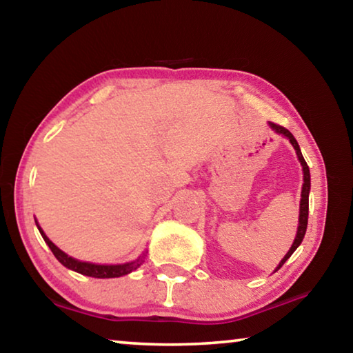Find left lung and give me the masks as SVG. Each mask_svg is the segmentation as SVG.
Here are the masks:
<instances>
[{"label": "left lung", "instance_id": "1", "mask_svg": "<svg viewBox=\"0 0 353 353\" xmlns=\"http://www.w3.org/2000/svg\"><path fill=\"white\" fill-rule=\"evenodd\" d=\"M270 126L276 130V132L279 134H283L285 137H288V140L291 141V145L294 146L296 149V154L299 157V162H301L302 168H303V187H302V199H301V214H299V227H297V235L294 238V243H292L291 249L288 250V254H286L283 256V260L280 261V265L277 266V270H280V268L283 266V263L290 259V256L292 255V252L299 248V244L302 243L303 236H305V232H307V224H308V193H310V170H308V165L305 162V159H303V155L301 152V148H299L297 141L294 137H292V134L290 132L288 129H285L283 126H279V124L276 123H270ZM276 270V271H277Z\"/></svg>", "mask_w": 353, "mask_h": 353}]
</instances>
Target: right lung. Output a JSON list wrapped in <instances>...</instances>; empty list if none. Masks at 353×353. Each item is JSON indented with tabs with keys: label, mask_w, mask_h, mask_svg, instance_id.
Here are the masks:
<instances>
[{
	"label": "right lung",
	"mask_w": 353,
	"mask_h": 353,
	"mask_svg": "<svg viewBox=\"0 0 353 353\" xmlns=\"http://www.w3.org/2000/svg\"><path fill=\"white\" fill-rule=\"evenodd\" d=\"M37 227H39V224H37ZM39 230H40L41 236H43L45 243L50 246L51 252L54 254L56 259L61 261L65 268H68V270H73L79 274H83V276L94 277V279L121 277V276H126V274H129V272H132L134 270H137V268L141 265V259H139L137 261H132V263H124V265H94V263L74 260L65 252H62V250L59 249L54 243L50 241V238L43 234V230H41L40 227H39Z\"/></svg>",
	"instance_id": "right-lung-1"
}]
</instances>
